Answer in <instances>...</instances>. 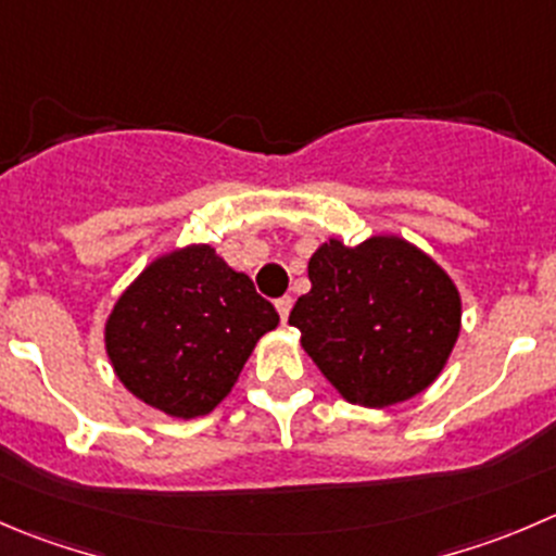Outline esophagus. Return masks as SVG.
Wrapping results in <instances>:
<instances>
[{"label": "esophagus", "instance_id": "34e87169", "mask_svg": "<svg viewBox=\"0 0 556 556\" xmlns=\"http://www.w3.org/2000/svg\"><path fill=\"white\" fill-rule=\"evenodd\" d=\"M274 304H277V312L279 317H282V323H288L290 309H293V299H290V295H282V299H277Z\"/></svg>", "mask_w": 556, "mask_h": 556}]
</instances>
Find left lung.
Returning a JSON list of instances; mask_svg holds the SVG:
<instances>
[{"label": "left lung", "instance_id": "obj_1", "mask_svg": "<svg viewBox=\"0 0 556 556\" xmlns=\"http://www.w3.org/2000/svg\"><path fill=\"white\" fill-rule=\"evenodd\" d=\"M306 274L312 288L290 326L339 396L382 409L438 380L462 331V295L421 247L396 233L355 247L333 236L312 252Z\"/></svg>", "mask_w": 556, "mask_h": 556}]
</instances>
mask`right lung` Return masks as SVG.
I'll list each match as a JSON object with an SVG mask.
<instances>
[{
    "label": "right lung",
    "mask_w": 556,
    "mask_h": 556,
    "mask_svg": "<svg viewBox=\"0 0 556 556\" xmlns=\"http://www.w3.org/2000/svg\"><path fill=\"white\" fill-rule=\"evenodd\" d=\"M279 315L208 244L154 257L124 288L105 320V353L118 382L170 418L208 415L239 380Z\"/></svg>",
    "instance_id": "1"
}]
</instances>
